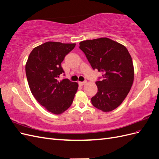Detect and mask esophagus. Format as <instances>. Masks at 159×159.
I'll list each match as a JSON object with an SVG mask.
<instances>
[{"mask_svg":"<svg viewBox=\"0 0 159 159\" xmlns=\"http://www.w3.org/2000/svg\"><path fill=\"white\" fill-rule=\"evenodd\" d=\"M86 83H87V81H80V82H79V84H80V85L82 86V85H85Z\"/></svg>","mask_w":159,"mask_h":159,"instance_id":"obj_1","label":"esophagus"}]
</instances>
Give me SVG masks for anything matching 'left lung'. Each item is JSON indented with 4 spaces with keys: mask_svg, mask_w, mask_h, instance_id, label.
Masks as SVG:
<instances>
[{
    "mask_svg": "<svg viewBox=\"0 0 159 159\" xmlns=\"http://www.w3.org/2000/svg\"><path fill=\"white\" fill-rule=\"evenodd\" d=\"M93 70L102 73L95 82L98 93L91 103L103 112L118 107L128 95L134 80L131 56L123 45L107 38L84 40L80 43Z\"/></svg>",
    "mask_w": 159,
    "mask_h": 159,
    "instance_id": "1",
    "label": "left lung"
}]
</instances>
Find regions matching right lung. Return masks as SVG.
<instances>
[{"mask_svg":"<svg viewBox=\"0 0 159 159\" xmlns=\"http://www.w3.org/2000/svg\"><path fill=\"white\" fill-rule=\"evenodd\" d=\"M75 44L47 42L34 48L26 64V74L31 92L49 112L64 113L73 102L78 84L68 79L58 81L64 73L61 63Z\"/></svg>","mask_w":159,"mask_h":159,"instance_id":"obj_1","label":"right lung"}]
</instances>
